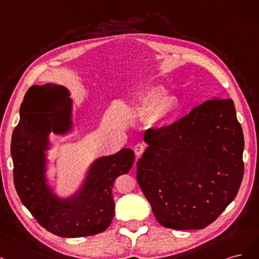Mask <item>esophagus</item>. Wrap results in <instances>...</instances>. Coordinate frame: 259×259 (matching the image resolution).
Instances as JSON below:
<instances>
[{
  "label": "esophagus",
  "mask_w": 259,
  "mask_h": 259,
  "mask_svg": "<svg viewBox=\"0 0 259 259\" xmlns=\"http://www.w3.org/2000/svg\"><path fill=\"white\" fill-rule=\"evenodd\" d=\"M145 148H146V146H145L144 144L138 143V144L135 146V153H136V155L140 157L142 154H143V153L145 152Z\"/></svg>",
  "instance_id": "obj_1"
}]
</instances>
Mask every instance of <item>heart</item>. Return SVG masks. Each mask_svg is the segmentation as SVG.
I'll return each instance as SVG.
<instances>
[{
    "label": "heart",
    "instance_id": "1",
    "mask_svg": "<svg viewBox=\"0 0 259 259\" xmlns=\"http://www.w3.org/2000/svg\"><path fill=\"white\" fill-rule=\"evenodd\" d=\"M162 86H149L142 90L136 99V104L140 108L150 105L145 113V122L148 126L160 123L175 113L179 107V100L173 95H164Z\"/></svg>",
    "mask_w": 259,
    "mask_h": 259
}]
</instances>
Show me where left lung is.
Here are the masks:
<instances>
[{"label":"left lung","mask_w":259,"mask_h":259,"mask_svg":"<svg viewBox=\"0 0 259 259\" xmlns=\"http://www.w3.org/2000/svg\"><path fill=\"white\" fill-rule=\"evenodd\" d=\"M137 180L163 227L202 229L236 198L244 138L231 99L200 104L170 126L148 129Z\"/></svg>","instance_id":"1"}]
</instances>
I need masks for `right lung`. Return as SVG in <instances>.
<instances>
[{"mask_svg":"<svg viewBox=\"0 0 259 259\" xmlns=\"http://www.w3.org/2000/svg\"><path fill=\"white\" fill-rule=\"evenodd\" d=\"M72 107L70 91L63 86L30 87L11 144L14 184L22 204L41 227L63 238L94 236L108 228L115 214L114 182L135 162L130 148L98 158L76 193L57 197L47 184L46 151L51 148L49 133L64 135L72 129Z\"/></svg>","mask_w":259,"mask_h":259,"instance_id":"right-lung-1","label":"right lung"}]
</instances>
